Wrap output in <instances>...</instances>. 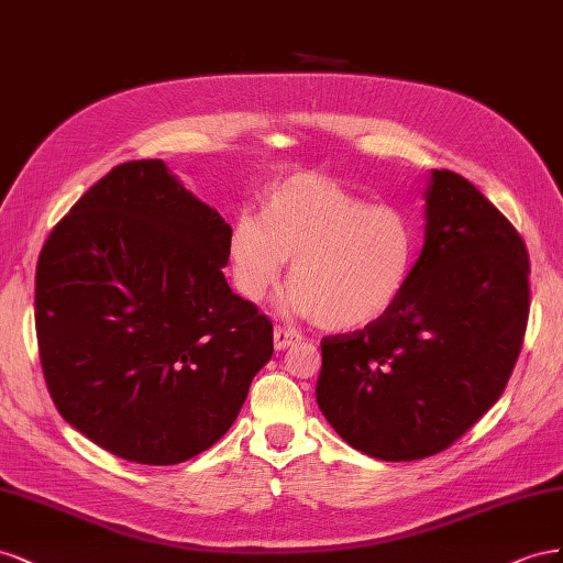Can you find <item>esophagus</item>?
Wrapping results in <instances>:
<instances>
[{"mask_svg": "<svg viewBox=\"0 0 563 563\" xmlns=\"http://www.w3.org/2000/svg\"><path fill=\"white\" fill-rule=\"evenodd\" d=\"M299 340H301V334L297 330H292V328H280L278 325L276 330H273V344H276L278 351L287 349V346L299 342Z\"/></svg>", "mask_w": 563, "mask_h": 563, "instance_id": "obj_1", "label": "esophagus"}]
</instances>
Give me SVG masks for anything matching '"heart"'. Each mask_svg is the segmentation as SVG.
<instances>
[{
	"instance_id": "heart-1",
	"label": "heart",
	"mask_w": 563,
	"mask_h": 563,
	"mask_svg": "<svg viewBox=\"0 0 563 563\" xmlns=\"http://www.w3.org/2000/svg\"><path fill=\"white\" fill-rule=\"evenodd\" d=\"M420 221L406 207L371 202L325 174L271 184L262 214H238L231 273L238 292L264 299L290 268V303L325 330L375 323L406 292L420 256Z\"/></svg>"
}]
</instances>
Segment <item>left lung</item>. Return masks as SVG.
<instances>
[{"mask_svg": "<svg viewBox=\"0 0 563 563\" xmlns=\"http://www.w3.org/2000/svg\"><path fill=\"white\" fill-rule=\"evenodd\" d=\"M427 231L406 292L363 330L320 340L318 408L356 451L437 455L503 396L523 346L531 262L472 181L433 169Z\"/></svg>", "mask_w": 563, "mask_h": 563, "instance_id": "1", "label": "left lung"}]
</instances>
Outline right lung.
<instances>
[{
  "label": "right lung",
  "mask_w": 563,
  "mask_h": 563,
  "mask_svg": "<svg viewBox=\"0 0 563 563\" xmlns=\"http://www.w3.org/2000/svg\"><path fill=\"white\" fill-rule=\"evenodd\" d=\"M231 227L163 159L112 167L37 260L35 330L63 420L108 453L179 464L212 448L273 356V323L231 292Z\"/></svg>",
  "instance_id": "add662e5"
}]
</instances>
